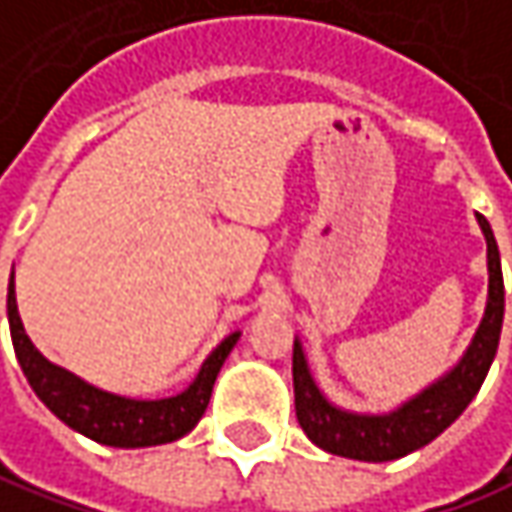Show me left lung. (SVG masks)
Masks as SVG:
<instances>
[{
	"instance_id": "left-lung-1",
	"label": "left lung",
	"mask_w": 512,
	"mask_h": 512,
	"mask_svg": "<svg viewBox=\"0 0 512 512\" xmlns=\"http://www.w3.org/2000/svg\"><path fill=\"white\" fill-rule=\"evenodd\" d=\"M476 217L487 240V272H490L487 309L464 358L438 384L427 387L421 395H415L412 401L389 415H355V412L338 410L323 398L321 389L315 387L303 349L295 341V352H292L295 412H298V424L312 444H318L332 456L355 458V461H392L430 444L476 398L496 358L501 321H504V278H501L499 246H496L487 217L484 214H476Z\"/></svg>"
}]
</instances>
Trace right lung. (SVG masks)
I'll use <instances>...</instances> for the list:
<instances>
[{
  "label": "right lung",
  "instance_id": "obj_1",
  "mask_svg": "<svg viewBox=\"0 0 512 512\" xmlns=\"http://www.w3.org/2000/svg\"><path fill=\"white\" fill-rule=\"evenodd\" d=\"M8 321H11L16 361L31 389L39 395V401L71 430L108 447H154V444H168L191 433L209 407L217 372L240 338V332H232L217 346L186 392L174 398H160V401H134V398L111 395V392L91 387L74 372L56 367L39 355V349L25 335V326L16 312L13 275L8 283Z\"/></svg>",
  "mask_w": 512,
  "mask_h": 512
}]
</instances>
